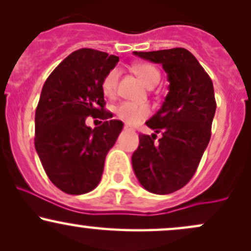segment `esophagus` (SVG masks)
<instances>
[{
	"instance_id": "34e87169",
	"label": "esophagus",
	"mask_w": 251,
	"mask_h": 251,
	"mask_svg": "<svg viewBox=\"0 0 251 251\" xmlns=\"http://www.w3.org/2000/svg\"><path fill=\"white\" fill-rule=\"evenodd\" d=\"M124 128H125V129H126V131H132V129H133V128H131V126H128V125H127V124H126V125H125V126H124Z\"/></svg>"
}]
</instances>
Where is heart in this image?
<instances>
[{
    "label": "heart",
    "instance_id": "1",
    "mask_svg": "<svg viewBox=\"0 0 251 251\" xmlns=\"http://www.w3.org/2000/svg\"><path fill=\"white\" fill-rule=\"evenodd\" d=\"M133 70L147 87H153L159 83L160 72L152 64L141 63V64L134 65ZM119 76L120 71L117 68L107 72L106 76L101 81V90L105 96L113 97L116 95ZM116 113L124 122L131 124V125H135V124L143 122L150 116L151 108L146 104H139V102L134 101H122L116 107Z\"/></svg>",
    "mask_w": 251,
    "mask_h": 251
}]
</instances>
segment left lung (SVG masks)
Segmentation results:
<instances>
[{
    "label": "left lung",
    "instance_id": "1",
    "mask_svg": "<svg viewBox=\"0 0 251 251\" xmlns=\"http://www.w3.org/2000/svg\"><path fill=\"white\" fill-rule=\"evenodd\" d=\"M134 55L162 65L170 81L164 104L146 125L161 133L139 134L132 166L139 182L154 194H171L195 174L212 134L216 110L213 81L193 53L183 48Z\"/></svg>",
    "mask_w": 251,
    "mask_h": 251
}]
</instances>
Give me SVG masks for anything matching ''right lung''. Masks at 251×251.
<instances>
[{"label":"right lung","instance_id":"1","mask_svg":"<svg viewBox=\"0 0 251 251\" xmlns=\"http://www.w3.org/2000/svg\"><path fill=\"white\" fill-rule=\"evenodd\" d=\"M119 57L79 49L59 63L42 89L35 114V147L51 182L66 194L98 186L105 158L123 129L105 110L101 81ZM89 115L104 120L92 130ZM101 123V122H100Z\"/></svg>","mask_w":251,"mask_h":251}]
</instances>
